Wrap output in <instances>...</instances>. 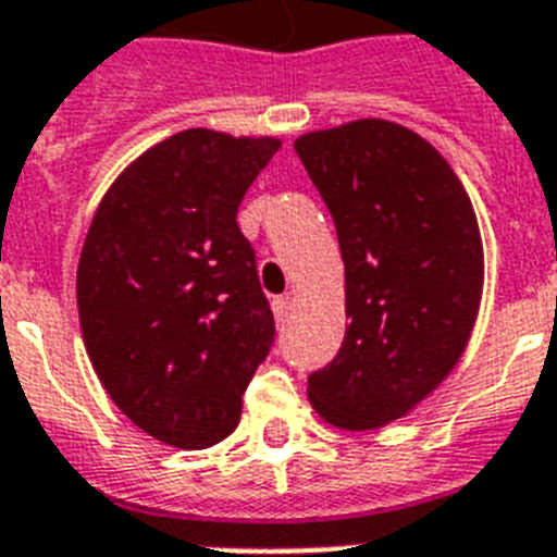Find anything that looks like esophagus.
Listing matches in <instances>:
<instances>
[{
    "label": "esophagus",
    "mask_w": 557,
    "mask_h": 557,
    "mask_svg": "<svg viewBox=\"0 0 557 557\" xmlns=\"http://www.w3.org/2000/svg\"><path fill=\"white\" fill-rule=\"evenodd\" d=\"M271 311H274L277 325H286L288 314H292V300H288V297H274V300H271Z\"/></svg>",
    "instance_id": "1"
}]
</instances>
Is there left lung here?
Segmentation results:
<instances>
[{"label": "left lung", "instance_id": "obj_1", "mask_svg": "<svg viewBox=\"0 0 557 557\" xmlns=\"http://www.w3.org/2000/svg\"><path fill=\"white\" fill-rule=\"evenodd\" d=\"M294 151L332 211L346 269V337L309 404L369 432L423 404L467 351L483 243L467 188L432 143L388 120L309 131Z\"/></svg>", "mask_w": 557, "mask_h": 557}]
</instances>
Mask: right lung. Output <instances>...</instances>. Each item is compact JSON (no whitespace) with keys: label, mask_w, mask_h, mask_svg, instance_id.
<instances>
[{"label":"right lung","mask_w":557,"mask_h":557,"mask_svg":"<svg viewBox=\"0 0 557 557\" xmlns=\"http://www.w3.org/2000/svg\"><path fill=\"white\" fill-rule=\"evenodd\" d=\"M277 148L180 131L125 165L85 234L76 309L90 366L134 426L176 449L232 435L274 341L237 208Z\"/></svg>","instance_id":"right-lung-1"}]
</instances>
